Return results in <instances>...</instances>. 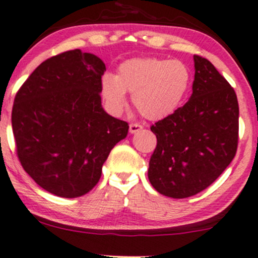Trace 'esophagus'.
<instances>
[{
    "label": "esophagus",
    "instance_id": "34e87169",
    "mask_svg": "<svg viewBox=\"0 0 258 258\" xmlns=\"http://www.w3.org/2000/svg\"><path fill=\"white\" fill-rule=\"evenodd\" d=\"M141 129H143V125H141V124H139V123H132L129 125L130 134H135V133L140 132Z\"/></svg>",
    "mask_w": 258,
    "mask_h": 258
}]
</instances>
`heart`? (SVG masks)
Masks as SVG:
<instances>
[{
  "label": "heart",
  "mask_w": 258,
  "mask_h": 258,
  "mask_svg": "<svg viewBox=\"0 0 258 258\" xmlns=\"http://www.w3.org/2000/svg\"><path fill=\"white\" fill-rule=\"evenodd\" d=\"M191 82L186 64L178 59L132 58L118 67L117 75L106 73L101 79L102 95L118 111L125 105V92L146 119L157 120L178 108Z\"/></svg>",
  "instance_id": "b5f03b06"
}]
</instances>
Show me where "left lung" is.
<instances>
[{"instance_id": "obj_1", "label": "left lung", "mask_w": 258, "mask_h": 258, "mask_svg": "<svg viewBox=\"0 0 258 258\" xmlns=\"http://www.w3.org/2000/svg\"><path fill=\"white\" fill-rule=\"evenodd\" d=\"M194 62L189 101L151 126L157 146L150 158L149 180L173 199L190 198L210 186L238 149L235 91L210 60L195 54Z\"/></svg>"}]
</instances>
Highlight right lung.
Instances as JSON below:
<instances>
[{
  "instance_id": "1",
  "label": "right lung",
  "mask_w": 258,
  "mask_h": 258,
  "mask_svg": "<svg viewBox=\"0 0 258 258\" xmlns=\"http://www.w3.org/2000/svg\"><path fill=\"white\" fill-rule=\"evenodd\" d=\"M105 71L95 54L63 52L37 67L14 98L20 163L37 185L59 198L90 191L111 150L128 134V123L101 105Z\"/></svg>"
}]
</instances>
